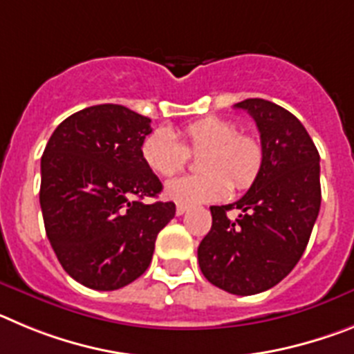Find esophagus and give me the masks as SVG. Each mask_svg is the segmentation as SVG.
Masks as SVG:
<instances>
[{
    "label": "esophagus",
    "mask_w": 354,
    "mask_h": 354,
    "mask_svg": "<svg viewBox=\"0 0 354 354\" xmlns=\"http://www.w3.org/2000/svg\"><path fill=\"white\" fill-rule=\"evenodd\" d=\"M186 211H187L186 205H177V209H175V212H177V216H183Z\"/></svg>",
    "instance_id": "esophagus-1"
}]
</instances>
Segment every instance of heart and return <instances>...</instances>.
<instances>
[{"label":"heart","instance_id":"b5f03b06","mask_svg":"<svg viewBox=\"0 0 354 354\" xmlns=\"http://www.w3.org/2000/svg\"><path fill=\"white\" fill-rule=\"evenodd\" d=\"M186 147L167 127L150 133L142 143V158L154 174L170 177L186 167L189 152L199 154L202 174L183 175L168 180L165 196L179 205L218 202L230 187L246 189L257 180L264 165V147L253 134L239 133L236 122L205 117L184 129ZM233 183H230V180Z\"/></svg>","mask_w":354,"mask_h":354}]
</instances>
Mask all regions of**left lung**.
I'll use <instances>...</instances> for the list:
<instances>
[{"label":"left lung","instance_id":"obj_1","mask_svg":"<svg viewBox=\"0 0 354 354\" xmlns=\"http://www.w3.org/2000/svg\"><path fill=\"white\" fill-rule=\"evenodd\" d=\"M234 108L253 117L264 165L246 195L212 205V227L198 246V264L212 286L237 296L264 292L282 282L305 252L321 207L319 152L301 122L264 99ZM239 208L230 221L226 211Z\"/></svg>","mask_w":354,"mask_h":354}]
</instances>
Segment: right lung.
Instances as JSON below:
<instances>
[{
    "label": "right lung",
    "instance_id": "right-lung-1",
    "mask_svg": "<svg viewBox=\"0 0 354 354\" xmlns=\"http://www.w3.org/2000/svg\"><path fill=\"white\" fill-rule=\"evenodd\" d=\"M150 118L120 104L84 108L65 118L44 150L40 207L62 268L95 290L142 277L174 202L143 204L162 186L142 158Z\"/></svg>",
    "mask_w": 354,
    "mask_h": 354
}]
</instances>
